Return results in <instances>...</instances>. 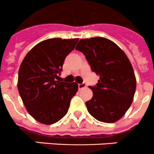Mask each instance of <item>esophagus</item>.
<instances>
[{"instance_id":"esophagus-1","label":"esophagus","mask_w":154,"mask_h":154,"mask_svg":"<svg viewBox=\"0 0 154 154\" xmlns=\"http://www.w3.org/2000/svg\"><path fill=\"white\" fill-rule=\"evenodd\" d=\"M86 88V85L85 83H82V84H79V90H82L83 88Z\"/></svg>"}]
</instances>
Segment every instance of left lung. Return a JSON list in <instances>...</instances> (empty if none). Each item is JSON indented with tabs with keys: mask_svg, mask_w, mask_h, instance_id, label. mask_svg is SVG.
<instances>
[{
	"mask_svg": "<svg viewBox=\"0 0 154 154\" xmlns=\"http://www.w3.org/2000/svg\"><path fill=\"white\" fill-rule=\"evenodd\" d=\"M75 49L83 53L93 72L100 76L89 87L93 97L85 103L97 121L115 123L121 119L133 100L136 79L130 61L118 45L104 37L82 39Z\"/></svg>",
	"mask_w": 154,
	"mask_h": 154,
	"instance_id": "1",
	"label": "left lung"
}]
</instances>
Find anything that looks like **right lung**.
I'll list each match as a JSON object with an SVG mask.
<instances>
[{
	"label": "right lung",
	"mask_w": 154,
	"mask_h": 154,
	"mask_svg": "<svg viewBox=\"0 0 154 154\" xmlns=\"http://www.w3.org/2000/svg\"><path fill=\"white\" fill-rule=\"evenodd\" d=\"M78 41V38L45 39L32 48L21 63L19 95L27 112L41 124L49 125L63 118L78 91L75 82L56 81Z\"/></svg>",
	"instance_id": "right-lung-1"
}]
</instances>
